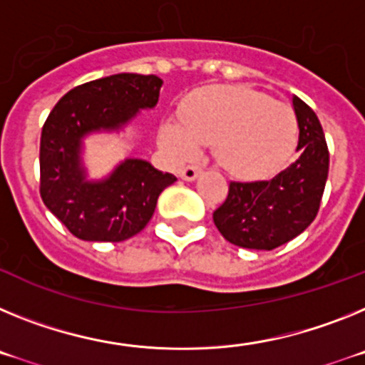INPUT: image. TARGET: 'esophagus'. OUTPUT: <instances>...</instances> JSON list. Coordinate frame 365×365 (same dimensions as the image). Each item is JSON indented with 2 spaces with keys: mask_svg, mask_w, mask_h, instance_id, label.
I'll return each instance as SVG.
<instances>
[{
  "mask_svg": "<svg viewBox=\"0 0 365 365\" xmlns=\"http://www.w3.org/2000/svg\"><path fill=\"white\" fill-rule=\"evenodd\" d=\"M202 173V167H198V165H187L185 169L180 173V176H182L185 182H192V180L198 178V174Z\"/></svg>",
  "mask_w": 365,
  "mask_h": 365,
  "instance_id": "1",
  "label": "esophagus"
}]
</instances>
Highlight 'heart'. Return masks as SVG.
<instances>
[{"mask_svg":"<svg viewBox=\"0 0 365 365\" xmlns=\"http://www.w3.org/2000/svg\"><path fill=\"white\" fill-rule=\"evenodd\" d=\"M294 112L246 86H209L183 101L178 119L161 126V141L180 158L213 143V156L237 178H264L283 169L297 147Z\"/></svg>","mask_w":365,"mask_h":365,"instance_id":"heart-1","label":"heart"}]
</instances>
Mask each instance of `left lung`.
<instances>
[{
    "mask_svg": "<svg viewBox=\"0 0 365 365\" xmlns=\"http://www.w3.org/2000/svg\"><path fill=\"white\" fill-rule=\"evenodd\" d=\"M292 106L299 125L297 160L268 182H231L226 202L213 213L222 237L240 248H277L303 233L318 215L329 148L314 110L296 95Z\"/></svg>",
    "mask_w": 365,
    "mask_h": 365,
    "instance_id": "left-lung-1",
    "label": "left lung"
}]
</instances>
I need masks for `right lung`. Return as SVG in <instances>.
<instances>
[{
	"instance_id": "obj_1",
	"label": "right lung",
	"mask_w": 365,
	"mask_h": 365,
	"mask_svg": "<svg viewBox=\"0 0 365 365\" xmlns=\"http://www.w3.org/2000/svg\"><path fill=\"white\" fill-rule=\"evenodd\" d=\"M156 75L119 73L73 88L51 110L40 139V195L43 204L77 239L121 242L148 224L165 187L176 176L145 160L121 161L110 176L88 180L82 139L128 125L139 110L154 108Z\"/></svg>"
}]
</instances>
